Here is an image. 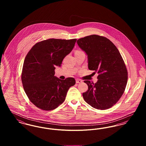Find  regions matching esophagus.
<instances>
[{"label": "esophagus", "mask_w": 146, "mask_h": 146, "mask_svg": "<svg viewBox=\"0 0 146 146\" xmlns=\"http://www.w3.org/2000/svg\"><path fill=\"white\" fill-rule=\"evenodd\" d=\"M82 83V80H80V79H76V83Z\"/></svg>", "instance_id": "obj_1"}]
</instances>
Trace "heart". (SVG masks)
I'll return each mask as SVG.
<instances>
[{"label": "heart", "mask_w": 146, "mask_h": 146, "mask_svg": "<svg viewBox=\"0 0 146 146\" xmlns=\"http://www.w3.org/2000/svg\"><path fill=\"white\" fill-rule=\"evenodd\" d=\"M81 52V51H76V52H75V53H76V52Z\"/></svg>", "instance_id": "heart-1"}]
</instances>
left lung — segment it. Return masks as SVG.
Here are the masks:
<instances>
[{"instance_id":"1","label":"left lung","mask_w":146,"mask_h":146,"mask_svg":"<svg viewBox=\"0 0 146 146\" xmlns=\"http://www.w3.org/2000/svg\"><path fill=\"white\" fill-rule=\"evenodd\" d=\"M88 55V68L97 72V82L85 80L88 90L85 102L94 108L104 110L115 104L123 95L127 82V71L117 48L107 38L91 35L77 40Z\"/></svg>"}]
</instances>
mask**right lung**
<instances>
[{
  "label": "right lung",
  "instance_id": "add662e5",
  "mask_svg": "<svg viewBox=\"0 0 146 146\" xmlns=\"http://www.w3.org/2000/svg\"><path fill=\"white\" fill-rule=\"evenodd\" d=\"M76 39H49L37 42L26 56L22 72L23 89L31 102L44 111L55 110L62 104L73 78L61 80L55 76L56 66L73 49Z\"/></svg>",
  "mask_w": 146,
  "mask_h": 146
}]
</instances>
